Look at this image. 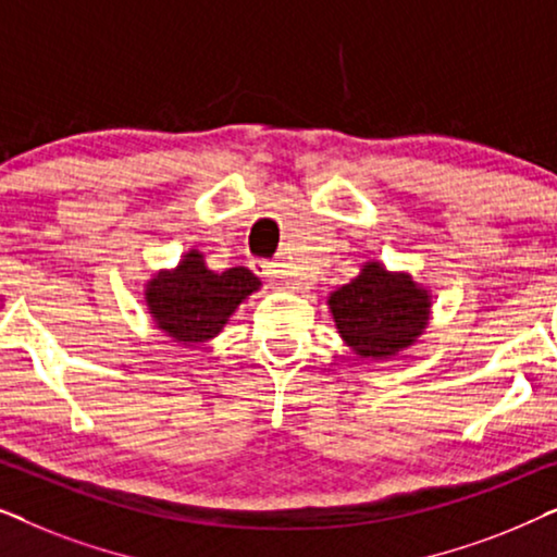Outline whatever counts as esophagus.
I'll list each match as a JSON object with an SVG mask.
<instances>
[{
	"label": "esophagus",
	"instance_id": "esophagus-1",
	"mask_svg": "<svg viewBox=\"0 0 557 557\" xmlns=\"http://www.w3.org/2000/svg\"><path fill=\"white\" fill-rule=\"evenodd\" d=\"M250 269H253V273H258L263 281H269L271 286H278V278H281L278 263L265 261V258H256V261H250Z\"/></svg>",
	"mask_w": 557,
	"mask_h": 557
}]
</instances>
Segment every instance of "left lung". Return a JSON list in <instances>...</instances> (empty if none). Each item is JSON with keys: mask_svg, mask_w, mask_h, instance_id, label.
<instances>
[{"mask_svg": "<svg viewBox=\"0 0 557 557\" xmlns=\"http://www.w3.org/2000/svg\"><path fill=\"white\" fill-rule=\"evenodd\" d=\"M326 304L345 345L368 360H391L416 345L431 319V294L410 273L387 271L380 261L364 263Z\"/></svg>", "mask_w": 557, "mask_h": 557, "instance_id": "obj_1", "label": "left lung"}]
</instances>
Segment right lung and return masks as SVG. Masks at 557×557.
<instances>
[{"instance_id":"add662e5","label":"right lung","mask_w":557,"mask_h":557,"mask_svg":"<svg viewBox=\"0 0 557 557\" xmlns=\"http://www.w3.org/2000/svg\"><path fill=\"white\" fill-rule=\"evenodd\" d=\"M258 288L261 281L246 265L210 271L200 250L189 248L174 269L157 271L144 284V301L157 330L172 342L195 347L218 337L235 309Z\"/></svg>"}]
</instances>
